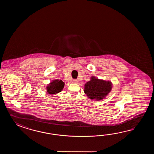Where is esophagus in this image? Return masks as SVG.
<instances>
[{
    "label": "esophagus",
    "mask_w": 154,
    "mask_h": 154,
    "mask_svg": "<svg viewBox=\"0 0 154 154\" xmlns=\"http://www.w3.org/2000/svg\"><path fill=\"white\" fill-rule=\"evenodd\" d=\"M72 82L73 83L76 84V83H78V81L77 80H72Z\"/></svg>",
    "instance_id": "esophagus-1"
}]
</instances>
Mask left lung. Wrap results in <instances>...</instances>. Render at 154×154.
Masks as SVG:
<instances>
[{
	"label": "left lung",
	"instance_id": "obj_1",
	"mask_svg": "<svg viewBox=\"0 0 154 154\" xmlns=\"http://www.w3.org/2000/svg\"><path fill=\"white\" fill-rule=\"evenodd\" d=\"M90 80L84 85V92L88 98L95 101H100L105 98L112 88L110 81L100 79L92 76Z\"/></svg>",
	"mask_w": 154,
	"mask_h": 154
}]
</instances>
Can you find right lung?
<instances>
[{
    "instance_id": "add662e5",
    "label": "right lung",
    "mask_w": 154,
    "mask_h": 154,
    "mask_svg": "<svg viewBox=\"0 0 154 154\" xmlns=\"http://www.w3.org/2000/svg\"><path fill=\"white\" fill-rule=\"evenodd\" d=\"M65 83L61 80L55 79L48 84L46 87V90L49 95H56L62 91Z\"/></svg>"
}]
</instances>
